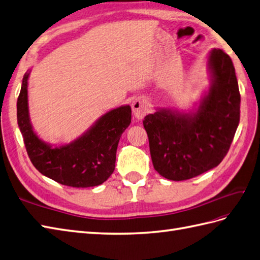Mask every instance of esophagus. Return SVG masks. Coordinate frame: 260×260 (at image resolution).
<instances>
[{"label":"esophagus","instance_id":"34e87169","mask_svg":"<svg viewBox=\"0 0 260 260\" xmlns=\"http://www.w3.org/2000/svg\"><path fill=\"white\" fill-rule=\"evenodd\" d=\"M149 109L148 101L145 98H136L132 103V110L134 113V116L138 119H142L147 114Z\"/></svg>","mask_w":260,"mask_h":260}]
</instances>
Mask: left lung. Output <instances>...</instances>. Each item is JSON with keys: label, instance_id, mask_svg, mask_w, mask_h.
<instances>
[{"label": "left lung", "instance_id": "1", "mask_svg": "<svg viewBox=\"0 0 260 260\" xmlns=\"http://www.w3.org/2000/svg\"><path fill=\"white\" fill-rule=\"evenodd\" d=\"M208 69L210 88L193 110L158 109L143 121L154 168L169 180H188L216 167L236 133L241 94L232 59L212 49Z\"/></svg>", "mask_w": 260, "mask_h": 260}]
</instances>
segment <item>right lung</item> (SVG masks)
Listing matches in <instances>:
<instances>
[{
	"instance_id": "add662e5",
	"label": "right lung",
	"mask_w": 260,
	"mask_h": 260,
	"mask_svg": "<svg viewBox=\"0 0 260 260\" xmlns=\"http://www.w3.org/2000/svg\"><path fill=\"white\" fill-rule=\"evenodd\" d=\"M29 73L30 70L24 75L17 99V124L31 164L42 175L68 187L102 184L114 171L119 138L132 121L131 106L111 110L73 142L54 146L39 138L30 123Z\"/></svg>"
}]
</instances>
